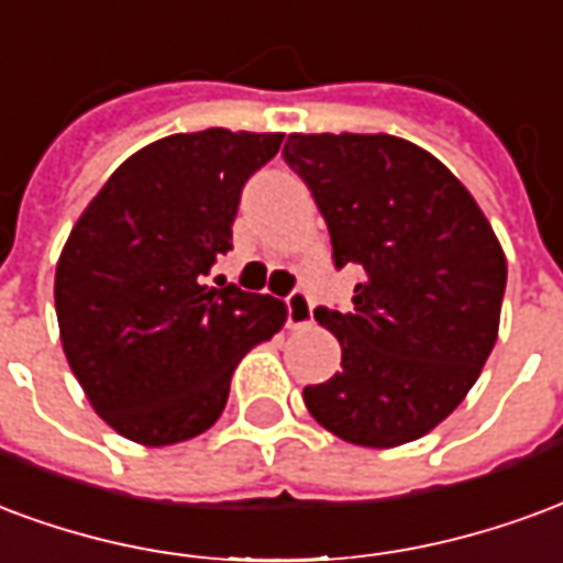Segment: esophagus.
<instances>
[{
	"mask_svg": "<svg viewBox=\"0 0 563 563\" xmlns=\"http://www.w3.org/2000/svg\"><path fill=\"white\" fill-rule=\"evenodd\" d=\"M287 306V327L290 330H302V327H311V299L306 290H294L290 297L285 299Z\"/></svg>",
	"mask_w": 563,
	"mask_h": 563,
	"instance_id": "34e87169",
	"label": "esophagus"
}]
</instances>
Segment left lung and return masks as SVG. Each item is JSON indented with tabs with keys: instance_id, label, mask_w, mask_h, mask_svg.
Wrapping results in <instances>:
<instances>
[{
	"instance_id": "left-lung-1",
	"label": "left lung",
	"mask_w": 563,
	"mask_h": 563,
	"mask_svg": "<svg viewBox=\"0 0 563 563\" xmlns=\"http://www.w3.org/2000/svg\"><path fill=\"white\" fill-rule=\"evenodd\" d=\"M285 162L321 209L335 266L363 273L351 309H314L342 372L302 389L306 408L347 444L417 441L462 405L495 347L498 236L432 152L393 134H290Z\"/></svg>"
}]
</instances>
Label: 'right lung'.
Returning <instances> with one entry per match:
<instances>
[{
  "mask_svg": "<svg viewBox=\"0 0 563 563\" xmlns=\"http://www.w3.org/2000/svg\"><path fill=\"white\" fill-rule=\"evenodd\" d=\"M285 134H170L119 164L56 264L59 339L110 429L170 446L219 420L233 368L285 327L269 294L207 285L231 249L242 186Z\"/></svg>",
  "mask_w": 563,
  "mask_h": 563,
  "instance_id": "1",
  "label": "right lung"
}]
</instances>
